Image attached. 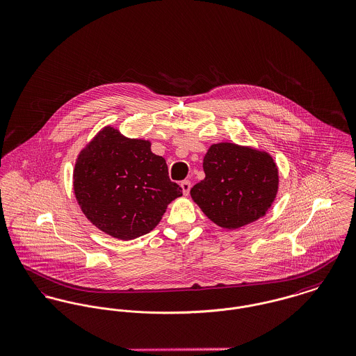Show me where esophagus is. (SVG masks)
Wrapping results in <instances>:
<instances>
[{"mask_svg":"<svg viewBox=\"0 0 356 356\" xmlns=\"http://www.w3.org/2000/svg\"><path fill=\"white\" fill-rule=\"evenodd\" d=\"M180 187H181V190H183V193H184V195H188V193H190V190H191V181L184 180V181H181Z\"/></svg>","mask_w":356,"mask_h":356,"instance_id":"obj_1","label":"esophagus"}]
</instances>
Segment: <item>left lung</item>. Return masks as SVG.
<instances>
[{"mask_svg": "<svg viewBox=\"0 0 356 356\" xmlns=\"http://www.w3.org/2000/svg\"><path fill=\"white\" fill-rule=\"evenodd\" d=\"M203 169L206 177L192 187V199L220 227H241L271 207L279 179L270 154L223 142L209 149Z\"/></svg>", "mask_w": 356, "mask_h": 356, "instance_id": "obj_1", "label": "left lung"}]
</instances>
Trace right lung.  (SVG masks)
Listing matches in <instances>:
<instances>
[{"instance_id": "right-lung-1", "label": "right lung", "mask_w": 356, "mask_h": 356, "mask_svg": "<svg viewBox=\"0 0 356 356\" xmlns=\"http://www.w3.org/2000/svg\"><path fill=\"white\" fill-rule=\"evenodd\" d=\"M74 193L95 226L119 240L153 230L168 204L181 196L164 159L150 142L106 127L82 150L74 168Z\"/></svg>"}]
</instances>
